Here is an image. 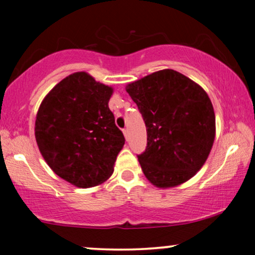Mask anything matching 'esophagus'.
<instances>
[{"instance_id":"34e87169","label":"esophagus","mask_w":255,"mask_h":255,"mask_svg":"<svg viewBox=\"0 0 255 255\" xmlns=\"http://www.w3.org/2000/svg\"><path fill=\"white\" fill-rule=\"evenodd\" d=\"M122 131H124V135L126 137V140H128V129H127V128H125V129Z\"/></svg>"}]
</instances>
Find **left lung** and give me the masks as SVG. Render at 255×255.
Segmentation results:
<instances>
[{"label": "left lung", "instance_id": "8db88e82", "mask_svg": "<svg viewBox=\"0 0 255 255\" xmlns=\"http://www.w3.org/2000/svg\"><path fill=\"white\" fill-rule=\"evenodd\" d=\"M126 91L141 113L147 146L137 156L153 186L172 188L205 164L216 136L211 99L200 85L174 69H162L133 81Z\"/></svg>", "mask_w": 255, "mask_h": 255}]
</instances>
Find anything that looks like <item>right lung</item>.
<instances>
[{
	"instance_id": "obj_1",
	"label": "right lung",
	"mask_w": 255,
	"mask_h": 255,
	"mask_svg": "<svg viewBox=\"0 0 255 255\" xmlns=\"http://www.w3.org/2000/svg\"><path fill=\"white\" fill-rule=\"evenodd\" d=\"M113 93L89 73L77 72L61 80L38 109L34 135L44 160L79 188L104 183L125 145L109 109Z\"/></svg>"
}]
</instances>
